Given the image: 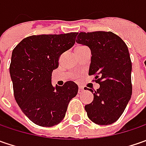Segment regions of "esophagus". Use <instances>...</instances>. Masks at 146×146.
I'll use <instances>...</instances> for the list:
<instances>
[{
	"mask_svg": "<svg viewBox=\"0 0 146 146\" xmlns=\"http://www.w3.org/2000/svg\"><path fill=\"white\" fill-rule=\"evenodd\" d=\"M83 90H84V88H83V87H81V86H80V87H79V90H78V92H79V93H81L82 92H83Z\"/></svg>",
	"mask_w": 146,
	"mask_h": 146,
	"instance_id": "34e87169",
	"label": "esophagus"
}]
</instances>
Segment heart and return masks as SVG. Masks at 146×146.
Listing matches in <instances>:
<instances>
[{"label":"heart","mask_w":146,"mask_h":146,"mask_svg":"<svg viewBox=\"0 0 146 146\" xmlns=\"http://www.w3.org/2000/svg\"><path fill=\"white\" fill-rule=\"evenodd\" d=\"M87 47L84 46V45H77L76 48H75V52H78V51H81L84 49H87Z\"/></svg>","instance_id":"obj_1"}]
</instances>
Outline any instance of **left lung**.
<instances>
[{"label":"left lung","mask_w":146,"mask_h":146,"mask_svg":"<svg viewBox=\"0 0 146 146\" xmlns=\"http://www.w3.org/2000/svg\"><path fill=\"white\" fill-rule=\"evenodd\" d=\"M76 43L90 48L88 75L95 76L100 84L97 91L89 89L93 101L84 106L88 117L99 125L111 124L123 113L132 96V62L127 46L111 31L80 32Z\"/></svg>","instance_id":"left-lung-1"}]
</instances>
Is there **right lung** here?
Wrapping results in <instances>:
<instances>
[{
  "label": "right lung",
  "instance_id": "right-lung-1",
  "mask_svg": "<svg viewBox=\"0 0 146 146\" xmlns=\"http://www.w3.org/2000/svg\"><path fill=\"white\" fill-rule=\"evenodd\" d=\"M77 32L26 37L14 48L9 66L14 98L24 115L39 126L52 127L64 119L78 93L75 82L53 86L52 72L62 53L76 43Z\"/></svg>",
  "mask_w": 146,
  "mask_h": 146
}]
</instances>
